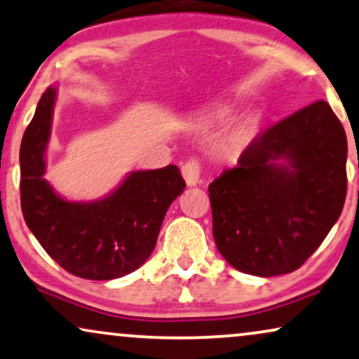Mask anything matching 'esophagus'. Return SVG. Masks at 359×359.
<instances>
[{"mask_svg":"<svg viewBox=\"0 0 359 359\" xmlns=\"http://www.w3.org/2000/svg\"><path fill=\"white\" fill-rule=\"evenodd\" d=\"M183 178L188 186H196L201 183V165L198 160H189L186 161L181 168Z\"/></svg>","mask_w":359,"mask_h":359,"instance_id":"1","label":"esophagus"}]
</instances>
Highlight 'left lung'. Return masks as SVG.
<instances>
[{
  "mask_svg": "<svg viewBox=\"0 0 359 359\" xmlns=\"http://www.w3.org/2000/svg\"><path fill=\"white\" fill-rule=\"evenodd\" d=\"M346 155V133L325 100L257 135L208 188L222 257L259 277L302 267L343 211Z\"/></svg>",
  "mask_w": 359,
  "mask_h": 359,
  "instance_id": "obj_1",
  "label": "left lung"
}]
</instances>
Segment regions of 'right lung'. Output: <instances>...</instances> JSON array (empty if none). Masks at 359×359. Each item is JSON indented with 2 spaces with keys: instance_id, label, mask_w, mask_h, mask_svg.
<instances>
[{
  "instance_id": "1",
  "label": "right lung",
  "mask_w": 359,
  "mask_h": 359,
  "mask_svg": "<svg viewBox=\"0 0 359 359\" xmlns=\"http://www.w3.org/2000/svg\"><path fill=\"white\" fill-rule=\"evenodd\" d=\"M55 88L49 87L22 135L21 209L46 252L72 276L111 280L137 271L156 245L170 204L186 188L178 166L132 171L99 201L60 198L44 180Z\"/></svg>"
}]
</instances>
